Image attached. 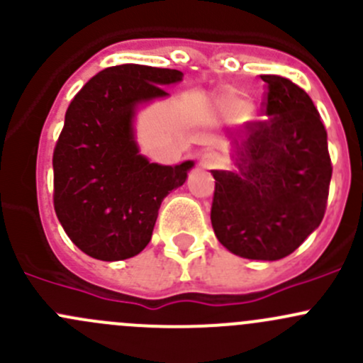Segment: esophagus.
Segmentation results:
<instances>
[{
    "instance_id": "esophagus-1",
    "label": "esophagus",
    "mask_w": 363,
    "mask_h": 363,
    "mask_svg": "<svg viewBox=\"0 0 363 363\" xmlns=\"http://www.w3.org/2000/svg\"><path fill=\"white\" fill-rule=\"evenodd\" d=\"M223 164V158L214 151H207L200 156V167L205 168V170H216Z\"/></svg>"
}]
</instances>
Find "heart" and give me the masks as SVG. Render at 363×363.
<instances>
[{
    "label": "heart",
    "instance_id": "heart-1",
    "mask_svg": "<svg viewBox=\"0 0 363 363\" xmlns=\"http://www.w3.org/2000/svg\"><path fill=\"white\" fill-rule=\"evenodd\" d=\"M237 111H239V112H244V111H246V107H244V105H239V108H237Z\"/></svg>",
    "mask_w": 363,
    "mask_h": 363
}]
</instances>
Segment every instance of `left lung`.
Instances as JSON below:
<instances>
[{
  "mask_svg": "<svg viewBox=\"0 0 363 363\" xmlns=\"http://www.w3.org/2000/svg\"><path fill=\"white\" fill-rule=\"evenodd\" d=\"M267 119L235 138V172L212 170L211 221L219 242L250 259L291 255L327 211L332 161L327 130L309 94L279 75H262Z\"/></svg>",
  "mask_w": 363,
  "mask_h": 363,
  "instance_id": "8db88e82",
  "label": "left lung"
}]
</instances>
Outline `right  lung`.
I'll return each mask as SVG.
<instances>
[{
    "label": "right lung",
    "instance_id": "obj_1",
    "mask_svg": "<svg viewBox=\"0 0 363 363\" xmlns=\"http://www.w3.org/2000/svg\"><path fill=\"white\" fill-rule=\"evenodd\" d=\"M179 69L119 65L94 75L69 104L56 142L54 211L73 244L104 262L138 255L149 244L160 205L184 184L193 161L149 163L133 138L135 108L167 96Z\"/></svg>",
    "mask_w": 363,
    "mask_h": 363
}]
</instances>
